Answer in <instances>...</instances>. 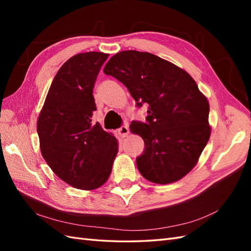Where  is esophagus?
<instances>
[{"label": "esophagus", "mask_w": 251, "mask_h": 251, "mask_svg": "<svg viewBox=\"0 0 251 251\" xmlns=\"http://www.w3.org/2000/svg\"><path fill=\"white\" fill-rule=\"evenodd\" d=\"M117 133H118V135L120 136L121 138H125V137H126V136L128 135V133H130V131H128V126H127V125L123 126H121L120 128H118Z\"/></svg>", "instance_id": "obj_1"}]
</instances>
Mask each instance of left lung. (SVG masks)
<instances>
[{
	"instance_id": "left-lung-1",
	"label": "left lung",
	"mask_w": 251,
	"mask_h": 251,
	"mask_svg": "<svg viewBox=\"0 0 251 251\" xmlns=\"http://www.w3.org/2000/svg\"><path fill=\"white\" fill-rule=\"evenodd\" d=\"M130 91L140 107L149 104L148 123H133L130 131L146 149L137 168L157 184L176 182L198 163L211 133L209 103L195 79L178 66L149 52L120 51L103 69Z\"/></svg>"
}]
</instances>
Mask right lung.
Masks as SVG:
<instances>
[{
	"label": "right lung",
	"mask_w": 251,
	"mask_h": 251,
	"mask_svg": "<svg viewBox=\"0 0 251 251\" xmlns=\"http://www.w3.org/2000/svg\"><path fill=\"white\" fill-rule=\"evenodd\" d=\"M109 54L90 51L72 56L53 79L37 118L43 158L69 185L92 191L109 179L118 141L92 124L93 89Z\"/></svg>",
	"instance_id": "right-lung-1"
}]
</instances>
